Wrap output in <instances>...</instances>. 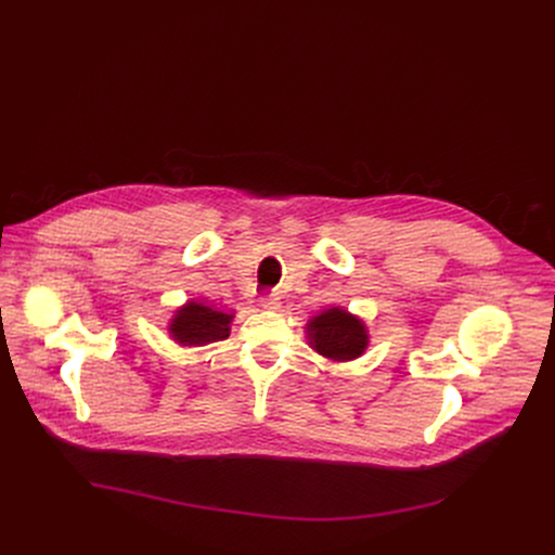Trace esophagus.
Returning <instances> with one entry per match:
<instances>
[{"label":"esophagus","instance_id":"1","mask_svg":"<svg viewBox=\"0 0 555 555\" xmlns=\"http://www.w3.org/2000/svg\"><path fill=\"white\" fill-rule=\"evenodd\" d=\"M259 307H261V309H269V311L280 309V296H278L275 292H271V294H267V296H261V298H259Z\"/></svg>","mask_w":555,"mask_h":555}]
</instances>
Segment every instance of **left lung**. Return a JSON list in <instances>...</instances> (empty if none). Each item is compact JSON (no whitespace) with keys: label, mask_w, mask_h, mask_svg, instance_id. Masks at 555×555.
I'll return each mask as SVG.
<instances>
[{"label":"left lung","mask_w":555,"mask_h":555,"mask_svg":"<svg viewBox=\"0 0 555 555\" xmlns=\"http://www.w3.org/2000/svg\"><path fill=\"white\" fill-rule=\"evenodd\" d=\"M305 332L309 348L336 363L359 359L371 343L363 321L343 307H332L311 315Z\"/></svg>","instance_id":"1"}]
</instances>
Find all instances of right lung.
Wrapping results in <instances>:
<instances>
[{"instance_id": "1", "label": "right lung", "mask_w": 555, "mask_h": 555, "mask_svg": "<svg viewBox=\"0 0 555 555\" xmlns=\"http://www.w3.org/2000/svg\"><path fill=\"white\" fill-rule=\"evenodd\" d=\"M234 311L217 309L215 305H205L198 300H188L176 309L169 321V336L188 348L209 346L230 336V323Z\"/></svg>"}]
</instances>
